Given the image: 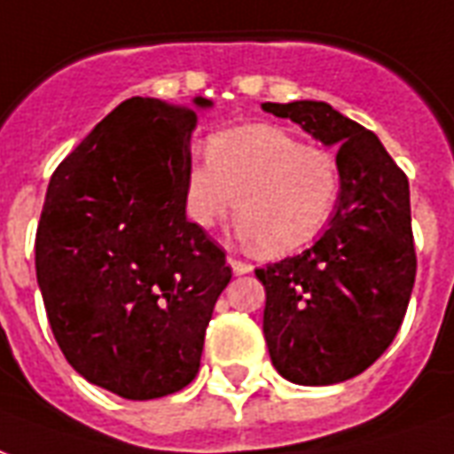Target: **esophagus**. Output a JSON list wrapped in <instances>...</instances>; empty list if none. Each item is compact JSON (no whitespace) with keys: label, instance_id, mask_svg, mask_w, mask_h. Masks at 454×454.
Listing matches in <instances>:
<instances>
[{"label":"esophagus","instance_id":"1","mask_svg":"<svg viewBox=\"0 0 454 454\" xmlns=\"http://www.w3.org/2000/svg\"><path fill=\"white\" fill-rule=\"evenodd\" d=\"M226 262H228V267L233 270V274H236V277H243V274H250V271H253V264L236 260V257H228Z\"/></svg>","mask_w":454,"mask_h":454}]
</instances>
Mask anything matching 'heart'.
Masks as SVG:
<instances>
[{
	"label": "heart",
	"mask_w": 454,
	"mask_h": 454,
	"mask_svg": "<svg viewBox=\"0 0 454 454\" xmlns=\"http://www.w3.org/2000/svg\"><path fill=\"white\" fill-rule=\"evenodd\" d=\"M184 216L214 228L236 204L238 233L267 254L312 243L330 223L341 192L332 153L310 149L278 127L253 124L211 137L209 153L180 173Z\"/></svg>",
	"instance_id": "obj_1"
}]
</instances>
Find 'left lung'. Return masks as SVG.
<instances>
[{
    "label": "left lung",
    "instance_id": "8db88e82",
    "mask_svg": "<svg viewBox=\"0 0 454 454\" xmlns=\"http://www.w3.org/2000/svg\"><path fill=\"white\" fill-rule=\"evenodd\" d=\"M312 139L339 146L341 192L322 236L301 254L254 270L267 291L271 364L295 385H337L397 337L414 288L409 180L380 139L322 100L262 103Z\"/></svg>",
    "mask_w": 454,
    "mask_h": 454
}]
</instances>
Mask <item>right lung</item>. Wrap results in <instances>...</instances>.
Instances as JSON below:
<instances>
[{"label":"right lung","instance_id":"add662e5","mask_svg":"<svg viewBox=\"0 0 454 454\" xmlns=\"http://www.w3.org/2000/svg\"><path fill=\"white\" fill-rule=\"evenodd\" d=\"M211 106L124 100L48 184L35 277L50 327L74 371L117 397L159 399L194 380L231 281L180 192L197 115Z\"/></svg>","mask_w":454,"mask_h":454}]
</instances>
